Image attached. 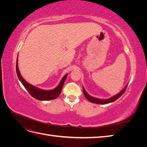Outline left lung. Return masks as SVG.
I'll use <instances>...</instances> for the list:
<instances>
[{
	"mask_svg": "<svg viewBox=\"0 0 147 147\" xmlns=\"http://www.w3.org/2000/svg\"><path fill=\"white\" fill-rule=\"evenodd\" d=\"M126 88H127V86H126L125 88H124L121 92H119L118 94H117V95H115L107 99H100L96 98V97L91 96L90 94H88L87 92L85 90H84V88L83 87V91L84 95L86 97V98L89 101L92 102V103H95V104H107L110 103V102H114L116 100H117L119 97H121L123 94V93L125 92Z\"/></svg>",
	"mask_w": 147,
	"mask_h": 147,
	"instance_id": "left-lung-1",
	"label": "left lung"
}]
</instances>
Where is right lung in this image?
I'll use <instances>...</instances> for the list:
<instances>
[{
    "label": "right lung",
    "instance_id": "add662e5",
    "mask_svg": "<svg viewBox=\"0 0 147 147\" xmlns=\"http://www.w3.org/2000/svg\"><path fill=\"white\" fill-rule=\"evenodd\" d=\"M16 74L18 75L20 82L23 84L24 88L26 89L29 94L32 96L35 99L40 100H53L57 98L59 95L61 94L62 88H63V84L65 82V79L67 77L68 74L65 75L64 77L62 78L60 83L58 84L56 88L51 90H43L42 89H39L37 87H35L32 84H29L26 82L25 80L21 76V75L20 72V70L18 69V57L16 59Z\"/></svg>",
    "mask_w": 147,
    "mask_h": 147
}]
</instances>
